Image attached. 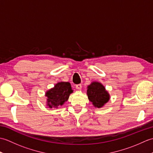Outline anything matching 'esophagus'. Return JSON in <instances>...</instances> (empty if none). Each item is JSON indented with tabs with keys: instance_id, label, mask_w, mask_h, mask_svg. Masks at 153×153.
I'll return each instance as SVG.
<instances>
[{
	"instance_id": "obj_1",
	"label": "esophagus",
	"mask_w": 153,
	"mask_h": 153,
	"mask_svg": "<svg viewBox=\"0 0 153 153\" xmlns=\"http://www.w3.org/2000/svg\"><path fill=\"white\" fill-rule=\"evenodd\" d=\"M76 87L77 89L81 90V89H82V85H81V84H77V85H76Z\"/></svg>"
}]
</instances>
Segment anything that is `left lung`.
<instances>
[{"label": "left lung", "mask_w": 153, "mask_h": 153, "mask_svg": "<svg viewBox=\"0 0 153 153\" xmlns=\"http://www.w3.org/2000/svg\"><path fill=\"white\" fill-rule=\"evenodd\" d=\"M88 99L96 108H101L110 99V95L101 83L93 82L87 87Z\"/></svg>", "instance_id": "left-lung-1"}]
</instances>
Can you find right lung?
I'll use <instances>...</instances> for the list:
<instances>
[{
    "instance_id": "obj_1",
    "label": "right lung",
    "mask_w": 153,
    "mask_h": 153,
    "mask_svg": "<svg viewBox=\"0 0 153 153\" xmlns=\"http://www.w3.org/2000/svg\"><path fill=\"white\" fill-rule=\"evenodd\" d=\"M73 93L69 82H58L53 88L49 89L45 93L47 97V105L49 108H58L63 105L67 101L70 95Z\"/></svg>"
}]
</instances>
